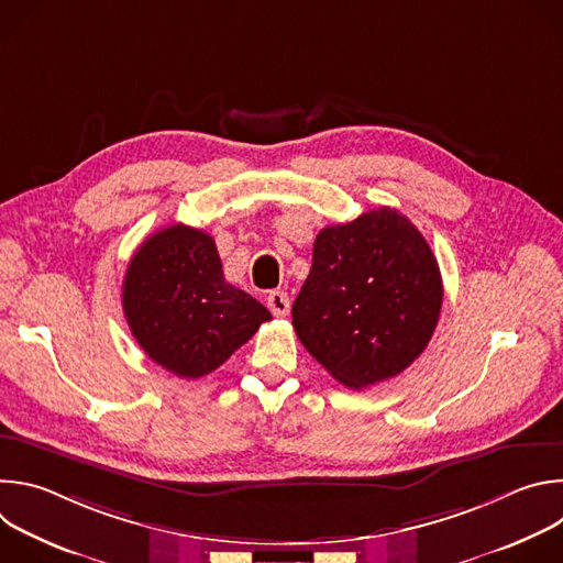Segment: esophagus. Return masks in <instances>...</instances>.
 Returning <instances> with one entry per match:
<instances>
[{
  "label": "esophagus",
  "mask_w": 563,
  "mask_h": 563,
  "mask_svg": "<svg viewBox=\"0 0 563 563\" xmlns=\"http://www.w3.org/2000/svg\"><path fill=\"white\" fill-rule=\"evenodd\" d=\"M267 307L274 316H287L289 313V296L285 291H269L267 294Z\"/></svg>",
  "instance_id": "1"
}]
</instances>
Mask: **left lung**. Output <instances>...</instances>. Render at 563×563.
Listing matches in <instances>:
<instances>
[{"label": "left lung", "mask_w": 563, "mask_h": 563, "mask_svg": "<svg viewBox=\"0 0 563 563\" xmlns=\"http://www.w3.org/2000/svg\"><path fill=\"white\" fill-rule=\"evenodd\" d=\"M443 283L421 231L380 207L313 240L291 323L339 383L363 389L410 367L439 323Z\"/></svg>", "instance_id": "1"}]
</instances>
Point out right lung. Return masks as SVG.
<instances>
[{
    "mask_svg": "<svg viewBox=\"0 0 563 563\" xmlns=\"http://www.w3.org/2000/svg\"><path fill=\"white\" fill-rule=\"evenodd\" d=\"M122 307L146 356L180 378L213 372L272 320L265 305L224 280L213 238L187 224L159 229L140 245Z\"/></svg>",
    "mask_w": 563,
    "mask_h": 563,
    "instance_id": "1",
    "label": "right lung"
}]
</instances>
